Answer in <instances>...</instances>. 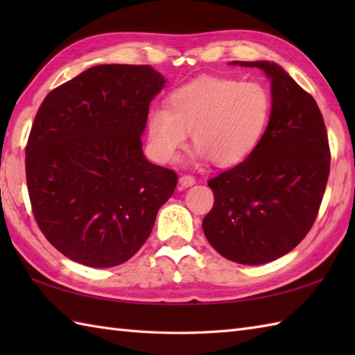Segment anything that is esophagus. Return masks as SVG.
<instances>
[{
    "label": "esophagus",
    "mask_w": 355,
    "mask_h": 355,
    "mask_svg": "<svg viewBox=\"0 0 355 355\" xmlns=\"http://www.w3.org/2000/svg\"><path fill=\"white\" fill-rule=\"evenodd\" d=\"M178 183L183 187V189H186V187H191L195 184V178L192 175H182L178 180Z\"/></svg>",
    "instance_id": "34e87169"
}]
</instances>
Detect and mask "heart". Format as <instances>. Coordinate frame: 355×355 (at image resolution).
<instances>
[{"mask_svg":"<svg viewBox=\"0 0 355 355\" xmlns=\"http://www.w3.org/2000/svg\"><path fill=\"white\" fill-rule=\"evenodd\" d=\"M270 114L271 97L259 82L202 76L173 89L166 108L149 111V153L160 163L177 160L192 132L195 160L232 168L259 146Z\"/></svg>","mask_w":355,"mask_h":355,"instance_id":"heart-1","label":"heart"}]
</instances>
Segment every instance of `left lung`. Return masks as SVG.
Returning a JSON list of instances; mask_svg holds the SVG:
<instances>
[{
    "label": "left lung",
    "instance_id": "left-lung-1",
    "mask_svg": "<svg viewBox=\"0 0 355 355\" xmlns=\"http://www.w3.org/2000/svg\"><path fill=\"white\" fill-rule=\"evenodd\" d=\"M230 65L266 73L271 114L254 153L207 182L215 201L202 230L224 258L261 266L291 252L318 216L329 175L327 128L318 103L281 65Z\"/></svg>",
    "mask_w": 355,
    "mask_h": 355
}]
</instances>
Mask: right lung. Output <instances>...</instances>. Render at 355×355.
I'll return each instance as SVG.
<instances>
[{"instance_id":"1","label":"right lung","mask_w":355,"mask_h":355,"mask_svg":"<svg viewBox=\"0 0 355 355\" xmlns=\"http://www.w3.org/2000/svg\"><path fill=\"white\" fill-rule=\"evenodd\" d=\"M166 84L150 65L103 64L47 94L30 131L35 220L67 258L94 268L139 252L177 173L143 154L149 105Z\"/></svg>"}]
</instances>
